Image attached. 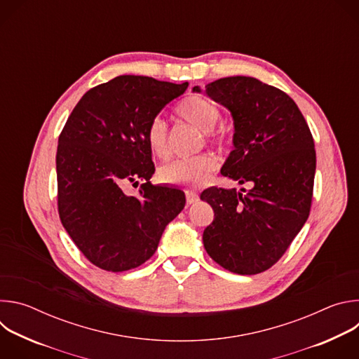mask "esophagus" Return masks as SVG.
<instances>
[{
	"instance_id": "34e87169",
	"label": "esophagus",
	"mask_w": 359,
	"mask_h": 359,
	"mask_svg": "<svg viewBox=\"0 0 359 359\" xmlns=\"http://www.w3.org/2000/svg\"><path fill=\"white\" fill-rule=\"evenodd\" d=\"M198 200V194L196 191H191V190H186V201L187 204H193Z\"/></svg>"
}]
</instances>
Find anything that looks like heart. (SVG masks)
I'll list each match as a JSON object with an SVG mask.
<instances>
[{"mask_svg":"<svg viewBox=\"0 0 359 359\" xmlns=\"http://www.w3.org/2000/svg\"><path fill=\"white\" fill-rule=\"evenodd\" d=\"M176 115L203 132L204 142L212 147L223 150L229 146L230 136L224 130L215 128L222 118V112L212 102L203 97H189L177 107ZM146 143L155 156L165 158L168 155V126L165 121L155 118L149 123ZM217 168L219 161L213 153H201L193 158L176 159L163 165L158 176L162 183L169 186L197 187L206 183Z\"/></svg>","mask_w":359,"mask_h":359,"instance_id":"obj_1","label":"heart"}]
</instances>
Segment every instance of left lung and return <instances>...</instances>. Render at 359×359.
Segmentation results:
<instances>
[{
	"label": "left lung",
	"instance_id": "8db88e82",
	"mask_svg": "<svg viewBox=\"0 0 359 359\" xmlns=\"http://www.w3.org/2000/svg\"><path fill=\"white\" fill-rule=\"evenodd\" d=\"M206 93L234 119V150L222 175L251 187L244 194L222 187L200 194L215 210L203 244L223 269L259 274L283 257L310 216L314 139L295 102L276 86L229 76L206 85Z\"/></svg>",
	"mask_w": 359,
	"mask_h": 359
}]
</instances>
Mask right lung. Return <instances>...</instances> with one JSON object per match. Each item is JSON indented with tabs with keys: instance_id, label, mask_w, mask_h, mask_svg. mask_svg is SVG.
Returning a JSON list of instances; mask_svg holds the SVG:
<instances>
[{
	"instance_id": "1",
	"label": "right lung",
	"mask_w": 359,
	"mask_h": 359,
	"mask_svg": "<svg viewBox=\"0 0 359 359\" xmlns=\"http://www.w3.org/2000/svg\"><path fill=\"white\" fill-rule=\"evenodd\" d=\"M187 86L116 76L81 97L60 135V219L79 251L102 270L128 271L149 260L184 208L182 190L149 182L155 165L146 129ZM139 180L138 193L126 195L124 186Z\"/></svg>"
}]
</instances>
